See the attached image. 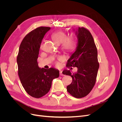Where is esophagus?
<instances>
[{"label":"esophagus","mask_w":122,"mask_h":122,"mask_svg":"<svg viewBox=\"0 0 122 122\" xmlns=\"http://www.w3.org/2000/svg\"><path fill=\"white\" fill-rule=\"evenodd\" d=\"M60 74L61 76H63L64 75L62 73V71H61H61H60Z\"/></svg>","instance_id":"esophagus-1"}]
</instances>
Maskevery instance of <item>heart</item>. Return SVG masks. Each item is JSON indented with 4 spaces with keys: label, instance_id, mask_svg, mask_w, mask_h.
<instances>
[{
    "label": "heart",
    "instance_id": "obj_1",
    "mask_svg": "<svg viewBox=\"0 0 122 122\" xmlns=\"http://www.w3.org/2000/svg\"><path fill=\"white\" fill-rule=\"evenodd\" d=\"M53 42L56 44H60L62 43L61 47L67 52H72L76 48L77 44V39L75 36H70L67 37V35L65 32L59 31L56 32L51 36ZM57 60L60 61H61L63 60L62 57L59 56ZM56 65H58V62H56Z\"/></svg>",
    "mask_w": 122,
    "mask_h": 122
}]
</instances>
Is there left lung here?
Returning <instances> with one entry per match:
<instances>
[{
	"label": "left lung",
	"instance_id": "1",
	"mask_svg": "<svg viewBox=\"0 0 122 122\" xmlns=\"http://www.w3.org/2000/svg\"><path fill=\"white\" fill-rule=\"evenodd\" d=\"M75 35L78 40L76 49L66 66L77 67V71L72 74L65 70L62 73L72 78V83L67 86V91L72 96L81 98L87 96L94 86L99 64L97 47L89 30L78 27Z\"/></svg>",
	"mask_w": 122,
	"mask_h": 122
}]
</instances>
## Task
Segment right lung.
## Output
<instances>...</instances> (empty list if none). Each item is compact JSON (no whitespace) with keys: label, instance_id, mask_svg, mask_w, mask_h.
I'll use <instances>...</instances> for the list:
<instances>
[{"label":"right lung","instance_id":"add662e5","mask_svg":"<svg viewBox=\"0 0 122 122\" xmlns=\"http://www.w3.org/2000/svg\"><path fill=\"white\" fill-rule=\"evenodd\" d=\"M49 27H39L26 36L22 41L17 57L18 75L27 93L36 98L49 91L53 79L60 75L59 70L39 67L37 59L41 44Z\"/></svg>","mask_w":122,"mask_h":122}]
</instances>
